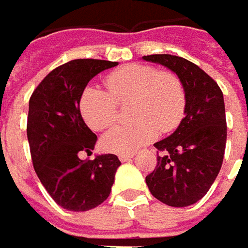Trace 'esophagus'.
<instances>
[{
  "label": "esophagus",
  "instance_id": "obj_1",
  "mask_svg": "<svg viewBox=\"0 0 248 248\" xmlns=\"http://www.w3.org/2000/svg\"><path fill=\"white\" fill-rule=\"evenodd\" d=\"M134 157V153H127V154H119V158L121 162H125L128 159H131Z\"/></svg>",
  "mask_w": 248,
  "mask_h": 248
}]
</instances>
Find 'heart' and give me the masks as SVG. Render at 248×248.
<instances>
[{
  "mask_svg": "<svg viewBox=\"0 0 248 248\" xmlns=\"http://www.w3.org/2000/svg\"><path fill=\"white\" fill-rule=\"evenodd\" d=\"M108 91L89 86L79 99L83 120L104 131L117 120L119 104L134 101L132 124L117 125L102 138L106 150L127 154L153 142L158 132H172L187 112V90L180 76L146 64H127L105 78Z\"/></svg>",
  "mask_w": 248,
  "mask_h": 248,
  "instance_id": "1",
  "label": "heart"
}]
</instances>
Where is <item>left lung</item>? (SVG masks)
<instances>
[{"mask_svg":"<svg viewBox=\"0 0 248 248\" xmlns=\"http://www.w3.org/2000/svg\"><path fill=\"white\" fill-rule=\"evenodd\" d=\"M143 60L172 69L187 90L186 117L172 135L154 143L157 165L146 183L162 203L190 206L205 197L222 165L227 143L224 95L217 81L186 58L150 54Z\"/></svg>","mask_w":248,"mask_h":248,"instance_id":"obj_1","label":"left lung"}]
</instances>
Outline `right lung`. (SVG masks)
<instances>
[{"mask_svg":"<svg viewBox=\"0 0 248 248\" xmlns=\"http://www.w3.org/2000/svg\"><path fill=\"white\" fill-rule=\"evenodd\" d=\"M116 65L94 58L72 60L46 75L30 98L27 138L32 165L49 195L66 210L84 212L106 201L121 165L114 154L80 159L97 142L81 119V93L95 75Z\"/></svg>","mask_w":248,"mask_h":248,"instance_id":"obj_1","label":"right lung"}]
</instances>
